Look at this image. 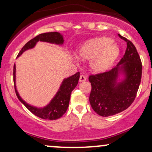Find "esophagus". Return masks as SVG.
<instances>
[{
    "instance_id": "1",
    "label": "esophagus",
    "mask_w": 152,
    "mask_h": 152,
    "mask_svg": "<svg viewBox=\"0 0 152 152\" xmlns=\"http://www.w3.org/2000/svg\"><path fill=\"white\" fill-rule=\"evenodd\" d=\"M86 80V77L84 76V75H81V76H80V78H79V81L80 82L85 81Z\"/></svg>"
}]
</instances>
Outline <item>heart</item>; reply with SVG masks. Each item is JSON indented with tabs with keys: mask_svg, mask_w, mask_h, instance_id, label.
<instances>
[{
	"mask_svg": "<svg viewBox=\"0 0 152 152\" xmlns=\"http://www.w3.org/2000/svg\"><path fill=\"white\" fill-rule=\"evenodd\" d=\"M119 48L111 39L106 38L91 40L81 46L80 58L91 60V69L96 73L107 71L119 54Z\"/></svg>",
	"mask_w": 152,
	"mask_h": 152,
	"instance_id": "b5f03b06",
	"label": "heart"
}]
</instances>
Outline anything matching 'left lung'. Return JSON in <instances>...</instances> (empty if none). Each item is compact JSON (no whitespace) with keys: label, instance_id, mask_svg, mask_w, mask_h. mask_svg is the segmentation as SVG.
<instances>
[{"label":"left lung","instance_id":"8db88e82","mask_svg":"<svg viewBox=\"0 0 152 152\" xmlns=\"http://www.w3.org/2000/svg\"><path fill=\"white\" fill-rule=\"evenodd\" d=\"M126 41L124 55L116 67L106 72L88 77L91 91L89 102L92 109L102 116H110L126 110L134 102L142 79V64L134 45L118 34ZM125 76L120 82L118 74Z\"/></svg>","mask_w":152,"mask_h":152}]
</instances>
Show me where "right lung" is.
I'll use <instances>...</instances> for the list:
<instances>
[{"mask_svg":"<svg viewBox=\"0 0 152 152\" xmlns=\"http://www.w3.org/2000/svg\"><path fill=\"white\" fill-rule=\"evenodd\" d=\"M38 41H43V42L62 45L64 43V40L62 35L58 32H48L39 34L26 43L25 46L23 47L22 49L20 50L17 57L20 56L26 50L34 48ZM79 77L80 73L77 72L70 77L65 78L63 81L58 92L52 99L51 102L45 107L37 108L29 105L28 104L24 102L19 96L18 91L16 89V86H15V64H14V66H13V81H14L15 91L17 97H18L19 101L32 114L36 115L38 117L43 118V119H58L65 114L66 110L69 107L71 94L72 91L77 86Z\"/></svg>","mask_w":152,"mask_h":152,"instance_id":"add662e5","label":"right lung"}]
</instances>
